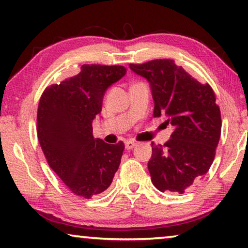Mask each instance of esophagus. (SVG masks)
Returning a JSON list of instances; mask_svg holds the SVG:
<instances>
[{
  "mask_svg": "<svg viewBox=\"0 0 248 248\" xmlns=\"http://www.w3.org/2000/svg\"><path fill=\"white\" fill-rule=\"evenodd\" d=\"M124 146H125V149H132L137 146V142H135L132 140H127L124 142Z\"/></svg>",
  "mask_w": 248,
  "mask_h": 248,
  "instance_id": "esophagus-1",
  "label": "esophagus"
}]
</instances>
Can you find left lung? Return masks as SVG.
<instances>
[{
  "instance_id": "8db88e82",
  "label": "left lung",
  "mask_w": 248,
  "mask_h": 248,
  "mask_svg": "<svg viewBox=\"0 0 248 248\" xmlns=\"http://www.w3.org/2000/svg\"><path fill=\"white\" fill-rule=\"evenodd\" d=\"M151 84L154 117L165 116L174 127L164 145L152 142L148 170L160 192L184 193L204 175L215 159L221 134L220 109L214 90L201 84L172 59L130 64Z\"/></svg>"
}]
</instances>
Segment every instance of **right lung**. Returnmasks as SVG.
<instances>
[{
	"mask_svg": "<svg viewBox=\"0 0 248 248\" xmlns=\"http://www.w3.org/2000/svg\"><path fill=\"white\" fill-rule=\"evenodd\" d=\"M127 73L124 66L83 65L71 78L44 91L37 134L49 166L73 193L85 199L102 193L119 169L124 145L93 137L92 123L103 96Z\"/></svg>",
	"mask_w": 248,
	"mask_h": 248,
	"instance_id": "1",
	"label": "right lung"
}]
</instances>
